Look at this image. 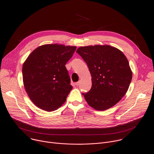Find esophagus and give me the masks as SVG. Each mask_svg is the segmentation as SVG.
Returning a JSON list of instances; mask_svg holds the SVG:
<instances>
[{"instance_id":"1","label":"esophagus","mask_w":154,"mask_h":154,"mask_svg":"<svg viewBox=\"0 0 154 154\" xmlns=\"http://www.w3.org/2000/svg\"><path fill=\"white\" fill-rule=\"evenodd\" d=\"M80 80H79V82H76V83H75V85H76V86H79V85H80Z\"/></svg>"}]
</instances>
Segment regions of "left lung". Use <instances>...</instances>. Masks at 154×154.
<instances>
[{
	"label": "left lung",
	"instance_id": "left-lung-1",
	"mask_svg": "<svg viewBox=\"0 0 154 154\" xmlns=\"http://www.w3.org/2000/svg\"><path fill=\"white\" fill-rule=\"evenodd\" d=\"M76 52L86 63L92 77V87L83 93L88 104L103 111L116 105L129 87L132 72L122 51L111 46L79 47Z\"/></svg>",
	"mask_w": 154,
	"mask_h": 154
}]
</instances>
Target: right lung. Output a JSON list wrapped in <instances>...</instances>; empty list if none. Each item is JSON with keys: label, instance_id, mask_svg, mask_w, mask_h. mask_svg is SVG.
I'll return each mask as SVG.
<instances>
[{"label": "right lung", "instance_id": "right-lung-1", "mask_svg": "<svg viewBox=\"0 0 154 154\" xmlns=\"http://www.w3.org/2000/svg\"><path fill=\"white\" fill-rule=\"evenodd\" d=\"M76 46L46 44L35 49L22 66L25 91L32 103L42 110L60 108L72 89L65 65Z\"/></svg>", "mask_w": 154, "mask_h": 154}]
</instances>
